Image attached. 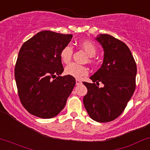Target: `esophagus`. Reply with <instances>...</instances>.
Returning <instances> with one entry per match:
<instances>
[{
  "label": "esophagus",
  "mask_w": 150,
  "mask_h": 150,
  "mask_svg": "<svg viewBox=\"0 0 150 150\" xmlns=\"http://www.w3.org/2000/svg\"><path fill=\"white\" fill-rule=\"evenodd\" d=\"M75 81H76V85H81L82 83V80H80V79H76V80H75Z\"/></svg>",
  "instance_id": "1"
}]
</instances>
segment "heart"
Listing matches in <instances>:
<instances>
[{"label":"heart","instance_id":"1","mask_svg":"<svg viewBox=\"0 0 150 150\" xmlns=\"http://www.w3.org/2000/svg\"><path fill=\"white\" fill-rule=\"evenodd\" d=\"M80 47L88 55V62L90 63H94L95 62V55L98 52L97 46L93 42L89 40H85L79 44ZM73 55V48L71 45H67L63 47L60 51V59L65 64L70 63L72 60ZM65 72L67 75L76 78H80L88 74V67L84 65H78L76 63H71L65 69Z\"/></svg>","mask_w":150,"mask_h":150}]
</instances>
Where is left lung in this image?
<instances>
[{"mask_svg":"<svg viewBox=\"0 0 150 150\" xmlns=\"http://www.w3.org/2000/svg\"><path fill=\"white\" fill-rule=\"evenodd\" d=\"M96 40L104 48V60L90 77L93 83L83 82L88 88L83 104L93 120L108 122L117 118L131 99L136 88L137 65L122 41L108 34H99ZM99 82L104 87L99 88Z\"/></svg>","mask_w":150,"mask_h":150,"instance_id":"8db88e82","label":"left lung"}]
</instances>
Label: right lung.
I'll use <instances>...</instances> for the list:
<instances>
[{
	"label": "right lung",
	"instance_id": "right-lung-1",
	"mask_svg": "<svg viewBox=\"0 0 150 150\" xmlns=\"http://www.w3.org/2000/svg\"><path fill=\"white\" fill-rule=\"evenodd\" d=\"M72 35L42 30L23 44L15 65L21 104L31 115L47 119L59 114L75 85L64 71L60 51Z\"/></svg>",
	"mask_w": 150,
	"mask_h": 150
}]
</instances>
